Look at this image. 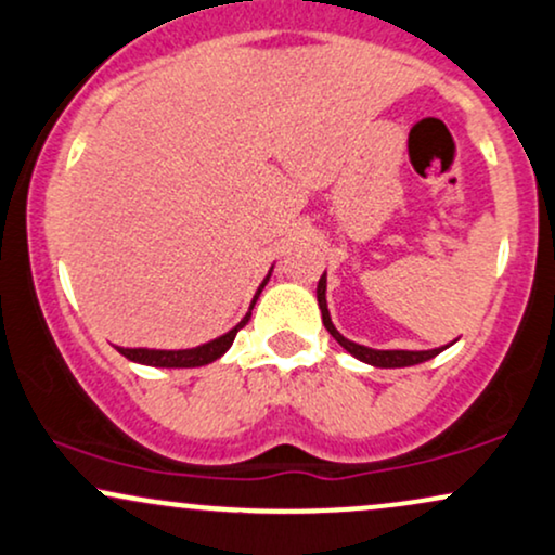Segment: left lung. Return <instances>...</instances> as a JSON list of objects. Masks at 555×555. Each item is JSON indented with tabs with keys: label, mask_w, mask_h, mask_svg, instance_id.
<instances>
[{
	"label": "left lung",
	"mask_w": 555,
	"mask_h": 555,
	"mask_svg": "<svg viewBox=\"0 0 555 555\" xmlns=\"http://www.w3.org/2000/svg\"><path fill=\"white\" fill-rule=\"evenodd\" d=\"M318 305H320V312H323L325 331H328L331 336L351 353V357H357L359 362H364V364L385 366V370H392V366H411V364L429 362V359H434L437 353H442L447 349V346H442V349H431V351H377V349H366V346H359V344L349 341V338H344L341 333L336 331V325L331 323L328 302H325V273L320 276V282H318Z\"/></svg>",
	"instance_id": "1"
}]
</instances>
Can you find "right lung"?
Returning <instances> with one entry per match:
<instances>
[{
	"label": "right lung",
	"instance_id": "1",
	"mask_svg": "<svg viewBox=\"0 0 555 555\" xmlns=\"http://www.w3.org/2000/svg\"><path fill=\"white\" fill-rule=\"evenodd\" d=\"M269 276H271V273H269ZM269 276H266V279H263V284L258 286L256 297H253V305H256L258 295H260V292H263V286H266V282H269ZM253 305H250V310H253ZM248 320H250V312H248V315H245L243 320H240V323H237L235 328H232L230 333H224V336L214 338V341H209V344L196 346V349H180V351H159V349H118V351H121L126 359H131V362L150 364V366H204V364L214 362V359H219L227 349H230L232 341H235L237 331L243 328V325L248 323Z\"/></svg>",
	"mask_w": 555,
	"mask_h": 555
}]
</instances>
